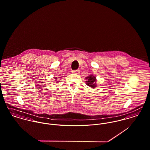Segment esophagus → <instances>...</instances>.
<instances>
[{
	"label": "esophagus",
	"instance_id": "esophagus-1",
	"mask_svg": "<svg viewBox=\"0 0 150 150\" xmlns=\"http://www.w3.org/2000/svg\"><path fill=\"white\" fill-rule=\"evenodd\" d=\"M80 72V71L79 69H76V70H74L72 71V72L74 74H79Z\"/></svg>",
	"mask_w": 150,
	"mask_h": 150
}]
</instances>
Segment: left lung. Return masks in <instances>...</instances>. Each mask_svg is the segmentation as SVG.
Segmentation results:
<instances>
[{"label": "left lung", "mask_w": 150, "mask_h": 150, "mask_svg": "<svg viewBox=\"0 0 150 150\" xmlns=\"http://www.w3.org/2000/svg\"><path fill=\"white\" fill-rule=\"evenodd\" d=\"M88 79L87 81H86V84L90 87L92 88H94L95 87H96V78L95 76H93V75H90L88 76V77H87V78Z\"/></svg>", "instance_id": "1"}]
</instances>
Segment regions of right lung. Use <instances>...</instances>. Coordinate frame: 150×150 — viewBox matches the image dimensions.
<instances>
[{"label":"right lung","mask_w":150,"mask_h":150,"mask_svg":"<svg viewBox=\"0 0 150 150\" xmlns=\"http://www.w3.org/2000/svg\"><path fill=\"white\" fill-rule=\"evenodd\" d=\"M55 79H56V78H55Z\"/></svg>","instance_id":"add662e5"}]
</instances>
